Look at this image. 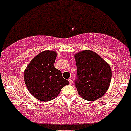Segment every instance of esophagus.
<instances>
[{
    "mask_svg": "<svg viewBox=\"0 0 131 131\" xmlns=\"http://www.w3.org/2000/svg\"><path fill=\"white\" fill-rule=\"evenodd\" d=\"M68 81H69V82L70 84H72V79H71V78H69V79Z\"/></svg>",
    "mask_w": 131,
    "mask_h": 131,
    "instance_id": "esophagus-1",
    "label": "esophagus"
}]
</instances>
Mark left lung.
<instances>
[{"instance_id":"1","label":"left lung","mask_w":131,"mask_h":131,"mask_svg":"<svg viewBox=\"0 0 131 131\" xmlns=\"http://www.w3.org/2000/svg\"><path fill=\"white\" fill-rule=\"evenodd\" d=\"M75 59L77 74L74 84L80 96L90 101L102 97L110 85L112 77L110 66L91 50L77 53Z\"/></svg>"}]
</instances>
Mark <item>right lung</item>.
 Here are the masks:
<instances>
[{
	"instance_id": "add662e5",
	"label": "right lung",
	"mask_w": 131,
	"mask_h": 131,
	"mask_svg": "<svg viewBox=\"0 0 131 131\" xmlns=\"http://www.w3.org/2000/svg\"><path fill=\"white\" fill-rule=\"evenodd\" d=\"M57 53L46 50L31 60L24 72V81L30 94L41 101L54 99L61 89L69 84L59 70L54 67Z\"/></svg>"
}]
</instances>
